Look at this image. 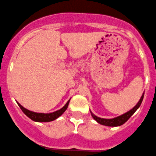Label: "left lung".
<instances>
[{
    "label": "left lung",
    "mask_w": 156,
    "mask_h": 156,
    "mask_svg": "<svg viewBox=\"0 0 156 156\" xmlns=\"http://www.w3.org/2000/svg\"><path fill=\"white\" fill-rule=\"evenodd\" d=\"M144 97V93L142 94V96H141L140 99H139V101L138 102L137 104L131 109L129 110V112H126V113L122 114V115H119L118 117H115V118L113 119H103V118H99V117H97L96 115H95L94 114L92 113V112L90 111L91 112V115L93 116V118L96 120L97 122H99V124H101V125L103 126H119L122 125L132 116V115L134 114V112L139 109V107L140 106L141 103L142 102V99H143Z\"/></svg>",
    "instance_id": "left-lung-1"
}]
</instances>
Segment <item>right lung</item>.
<instances>
[{
  "instance_id": "right-lung-1",
  "label": "right lung",
  "mask_w": 156,
  "mask_h": 156,
  "mask_svg": "<svg viewBox=\"0 0 156 156\" xmlns=\"http://www.w3.org/2000/svg\"><path fill=\"white\" fill-rule=\"evenodd\" d=\"M69 100L66 103V105H65L62 109H59V110L57 111H55V112H50V113H40V112H32V111H30L28 110V109H25V108L23 107L20 103H17V104L20 106V108L21 109V110L23 111V113H24L27 116L29 117L30 119H32L33 121L44 122H51L55 119H57L58 117H60V115L66 111V109H67L68 107V105H69Z\"/></svg>"
}]
</instances>
